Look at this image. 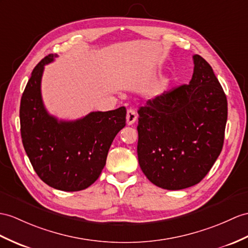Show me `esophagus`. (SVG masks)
I'll list each match as a JSON object with an SVG mask.
<instances>
[{"label": "esophagus", "instance_id": "esophagus-1", "mask_svg": "<svg viewBox=\"0 0 248 248\" xmlns=\"http://www.w3.org/2000/svg\"><path fill=\"white\" fill-rule=\"evenodd\" d=\"M137 113L134 109H131V108H129V109L127 110V113H126V123H127V125H132L134 124L136 121H137Z\"/></svg>", "mask_w": 248, "mask_h": 248}]
</instances>
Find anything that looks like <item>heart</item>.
I'll return each mask as SVG.
<instances>
[{
  "instance_id": "1",
  "label": "heart",
  "mask_w": 248,
  "mask_h": 248,
  "mask_svg": "<svg viewBox=\"0 0 248 248\" xmlns=\"http://www.w3.org/2000/svg\"><path fill=\"white\" fill-rule=\"evenodd\" d=\"M164 90H165V83H162V84H160V85H158L155 87V94H162L163 93H164Z\"/></svg>"
}]
</instances>
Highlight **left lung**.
<instances>
[{"label":"left lung","mask_w":248,"mask_h":248,"mask_svg":"<svg viewBox=\"0 0 248 248\" xmlns=\"http://www.w3.org/2000/svg\"><path fill=\"white\" fill-rule=\"evenodd\" d=\"M189 84L148 100L138 110V159L150 182L164 189L194 186L224 143L227 99L211 66L195 54Z\"/></svg>","instance_id":"obj_1"}]
</instances>
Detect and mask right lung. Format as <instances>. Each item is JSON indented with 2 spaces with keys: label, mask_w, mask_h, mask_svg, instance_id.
Wrapping results in <instances>:
<instances>
[{
  "label": "right lung",
  "mask_w": 248,
  "mask_h": 248,
  "mask_svg": "<svg viewBox=\"0 0 248 248\" xmlns=\"http://www.w3.org/2000/svg\"><path fill=\"white\" fill-rule=\"evenodd\" d=\"M50 53L35 66L20 106L24 149L40 179L53 188L78 191L100 177L114 137L125 126L126 108L93 111L75 121L58 120L48 113L41 94L44 66Z\"/></svg>",
  "instance_id": "obj_1"
}]
</instances>
